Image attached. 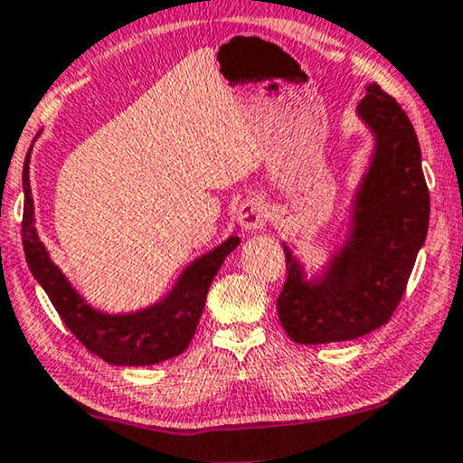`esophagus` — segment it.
I'll return each instance as SVG.
<instances>
[{"label": "esophagus", "mask_w": 463, "mask_h": 463, "mask_svg": "<svg viewBox=\"0 0 463 463\" xmlns=\"http://www.w3.org/2000/svg\"><path fill=\"white\" fill-rule=\"evenodd\" d=\"M265 218H267L265 204H262L260 201H256V198H243V201L239 203L237 222L243 231H248V232L259 231V228L265 224Z\"/></svg>", "instance_id": "34e87169"}]
</instances>
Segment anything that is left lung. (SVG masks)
Masks as SVG:
<instances>
[{"mask_svg": "<svg viewBox=\"0 0 463 463\" xmlns=\"http://www.w3.org/2000/svg\"><path fill=\"white\" fill-rule=\"evenodd\" d=\"M365 90L356 117L373 149L350 201L344 241L312 273L282 243L288 278L278 316L297 344L348 342L389 323L427 237L430 192L417 134L380 85Z\"/></svg>", "mask_w": 463, "mask_h": 463, "instance_id": "obj_1", "label": "left lung"}]
</instances>
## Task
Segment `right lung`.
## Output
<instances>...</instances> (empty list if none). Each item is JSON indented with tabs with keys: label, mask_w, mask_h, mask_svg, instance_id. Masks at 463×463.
Returning <instances> with one entry per match:
<instances>
[{
	"label": "right lung",
	"mask_w": 463,
	"mask_h": 463,
	"mask_svg": "<svg viewBox=\"0 0 463 463\" xmlns=\"http://www.w3.org/2000/svg\"><path fill=\"white\" fill-rule=\"evenodd\" d=\"M29 160H32V149L27 151L25 166H23L25 204H23L21 232L25 260L29 271L49 295L52 307L74 333V337L110 365H156L184 353L194 337L209 286L218 275L222 262L232 250H237L241 239L231 235L218 248L192 260L160 301L130 314H107L93 307L70 284L40 239L32 184H29Z\"/></svg>",
	"instance_id": "add662e5"
}]
</instances>
